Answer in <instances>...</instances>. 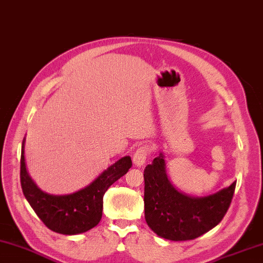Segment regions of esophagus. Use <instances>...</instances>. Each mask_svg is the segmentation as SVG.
I'll list each match as a JSON object with an SVG mask.
<instances>
[{
  "instance_id": "1",
  "label": "esophagus",
  "mask_w": 263,
  "mask_h": 263,
  "mask_svg": "<svg viewBox=\"0 0 263 263\" xmlns=\"http://www.w3.org/2000/svg\"><path fill=\"white\" fill-rule=\"evenodd\" d=\"M152 152V148L148 145H143L136 149V152L133 155V162L135 163L137 167H142V165L145 163L146 159L149 154Z\"/></svg>"
}]
</instances>
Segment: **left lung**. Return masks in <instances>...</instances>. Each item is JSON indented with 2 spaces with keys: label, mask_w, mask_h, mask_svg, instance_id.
Wrapping results in <instances>:
<instances>
[{
  "label": "left lung",
  "mask_w": 263,
  "mask_h": 263,
  "mask_svg": "<svg viewBox=\"0 0 263 263\" xmlns=\"http://www.w3.org/2000/svg\"><path fill=\"white\" fill-rule=\"evenodd\" d=\"M164 165L160 154L144 170V204L149 228L165 239L190 240L216 227L228 211L236 181L212 195L193 197L171 185Z\"/></svg>",
  "instance_id": "8db88e82"
}]
</instances>
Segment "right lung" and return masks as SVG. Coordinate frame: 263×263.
I'll return each instance as SVG.
<instances>
[{
  "instance_id": "1",
  "label": "right lung",
  "mask_w": 263,
  "mask_h": 263,
  "mask_svg": "<svg viewBox=\"0 0 263 263\" xmlns=\"http://www.w3.org/2000/svg\"><path fill=\"white\" fill-rule=\"evenodd\" d=\"M130 167V157H124L85 189L69 195H51L41 191L27 174L23 142L20 183L27 201L47 228L59 234L76 235L87 232L100 222L105 192Z\"/></svg>"
}]
</instances>
